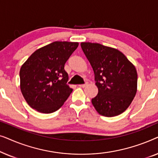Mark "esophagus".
<instances>
[{"label": "esophagus", "instance_id": "esophagus-1", "mask_svg": "<svg viewBox=\"0 0 158 158\" xmlns=\"http://www.w3.org/2000/svg\"><path fill=\"white\" fill-rule=\"evenodd\" d=\"M87 85H88V83H86L85 84H81V85H78L79 87H81V88H85Z\"/></svg>", "mask_w": 158, "mask_h": 158}]
</instances>
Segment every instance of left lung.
<instances>
[{
	"mask_svg": "<svg viewBox=\"0 0 158 158\" xmlns=\"http://www.w3.org/2000/svg\"><path fill=\"white\" fill-rule=\"evenodd\" d=\"M81 46L94 70L98 90L92 104L99 114L107 117L122 114L137 93L135 65L116 49L91 42H82Z\"/></svg>",
	"mask_w": 158,
	"mask_h": 158,
	"instance_id": "1",
	"label": "left lung"
}]
</instances>
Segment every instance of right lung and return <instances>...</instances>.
I'll use <instances>...</instances> for the list:
<instances>
[{"instance_id":"1","label":"right lung","mask_w":158,"mask_h":158,"mask_svg":"<svg viewBox=\"0 0 158 158\" xmlns=\"http://www.w3.org/2000/svg\"><path fill=\"white\" fill-rule=\"evenodd\" d=\"M78 42H54L36 50L21 66L20 88L32 109L43 114L60 109L73 91L64 67Z\"/></svg>"}]
</instances>
